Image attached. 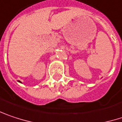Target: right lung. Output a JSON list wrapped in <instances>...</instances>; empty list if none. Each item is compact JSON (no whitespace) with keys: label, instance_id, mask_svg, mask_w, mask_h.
I'll return each instance as SVG.
<instances>
[{"label":"right lung","instance_id":"add662e5","mask_svg":"<svg viewBox=\"0 0 122 122\" xmlns=\"http://www.w3.org/2000/svg\"><path fill=\"white\" fill-rule=\"evenodd\" d=\"M19 82H20V81H19Z\"/></svg>","mask_w":122,"mask_h":122}]
</instances>
